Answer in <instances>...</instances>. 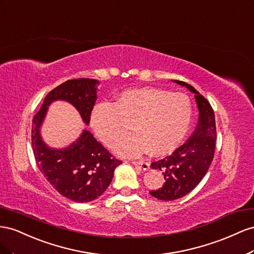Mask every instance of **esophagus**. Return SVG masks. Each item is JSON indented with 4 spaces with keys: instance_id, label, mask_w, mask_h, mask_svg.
<instances>
[{
    "instance_id": "1",
    "label": "esophagus",
    "mask_w": 254,
    "mask_h": 254,
    "mask_svg": "<svg viewBox=\"0 0 254 254\" xmlns=\"http://www.w3.org/2000/svg\"><path fill=\"white\" fill-rule=\"evenodd\" d=\"M132 164L134 166H137V167L143 169V170H149L150 169V164L146 161H134V162H132Z\"/></svg>"
}]
</instances>
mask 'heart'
I'll return each mask as SVG.
<instances>
[{
    "label": "heart",
    "instance_id": "obj_1",
    "mask_svg": "<svg viewBox=\"0 0 254 254\" xmlns=\"http://www.w3.org/2000/svg\"><path fill=\"white\" fill-rule=\"evenodd\" d=\"M191 121L190 101L184 93L138 88L120 93L112 104L98 105L91 125L99 139L113 148L131 131L136 134L123 141L118 152L138 156L148 150L163 155L182 142Z\"/></svg>",
    "mask_w": 254,
    "mask_h": 254
}]
</instances>
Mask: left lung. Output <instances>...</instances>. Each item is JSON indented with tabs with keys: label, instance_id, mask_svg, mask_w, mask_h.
I'll return each instance as SVG.
<instances>
[{
	"label": "left lung",
	"instance_id": "8db88e82",
	"mask_svg": "<svg viewBox=\"0 0 254 254\" xmlns=\"http://www.w3.org/2000/svg\"><path fill=\"white\" fill-rule=\"evenodd\" d=\"M177 84L186 86L194 93L199 110V122L190 138L171 155L151 164L153 169L163 171L166 182L150 193L153 197L170 201L184 197L204 178L212 164L216 146L215 114L208 101L193 87L182 81Z\"/></svg>",
	"mask_w": 254,
	"mask_h": 254
}]
</instances>
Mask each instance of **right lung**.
<instances>
[{
  "instance_id": "1",
  "label": "right lung",
  "mask_w": 254,
  "mask_h": 254,
  "mask_svg": "<svg viewBox=\"0 0 254 254\" xmlns=\"http://www.w3.org/2000/svg\"><path fill=\"white\" fill-rule=\"evenodd\" d=\"M97 79H69L51 90L32 125V147L36 163L48 182L64 197L74 202H90L102 194L122 161L114 157L88 131L62 150L51 149L42 141L40 126L48 106L55 100H64L75 106L86 125L97 100Z\"/></svg>"
}]
</instances>
